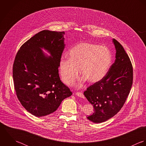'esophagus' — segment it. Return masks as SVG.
Returning <instances> with one entry per match:
<instances>
[{"mask_svg": "<svg viewBox=\"0 0 146 146\" xmlns=\"http://www.w3.org/2000/svg\"><path fill=\"white\" fill-rule=\"evenodd\" d=\"M76 95H77L78 96L80 97V98H85V96L84 95L83 93L82 92H76Z\"/></svg>", "mask_w": 146, "mask_h": 146, "instance_id": "1", "label": "esophagus"}]
</instances>
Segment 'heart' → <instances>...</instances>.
<instances>
[{
  "mask_svg": "<svg viewBox=\"0 0 146 146\" xmlns=\"http://www.w3.org/2000/svg\"><path fill=\"white\" fill-rule=\"evenodd\" d=\"M69 59L62 58L59 69L62 82L72 85L81 75L88 82L95 83L107 73L112 62V55L106 46L81 42L73 47L69 54Z\"/></svg>",
  "mask_w": 146,
  "mask_h": 146,
  "instance_id": "heart-1",
  "label": "heart"
}]
</instances>
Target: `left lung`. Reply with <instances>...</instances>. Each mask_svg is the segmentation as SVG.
Masks as SVG:
<instances>
[{
	"label": "left lung",
	"mask_w": 146,
	"mask_h": 146,
	"mask_svg": "<svg viewBox=\"0 0 146 146\" xmlns=\"http://www.w3.org/2000/svg\"><path fill=\"white\" fill-rule=\"evenodd\" d=\"M116 60L106 76L87 88L84 95L92 104L94 112L88 118L101 123L114 116L123 107L133 81V69L130 58L122 45L113 39Z\"/></svg>",
	"instance_id": "left-lung-1"
}]
</instances>
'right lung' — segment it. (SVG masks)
<instances>
[{"mask_svg": "<svg viewBox=\"0 0 146 146\" xmlns=\"http://www.w3.org/2000/svg\"><path fill=\"white\" fill-rule=\"evenodd\" d=\"M64 34V31L42 30L24 43L16 55L13 65L15 90L22 106L34 116L53 113L64 99L72 95L58 74ZM43 48L51 57L44 55Z\"/></svg>", "mask_w": 146, "mask_h": 146, "instance_id": "add662e5", "label": "right lung"}]
</instances>
